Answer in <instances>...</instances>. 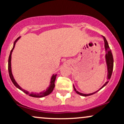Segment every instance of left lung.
<instances>
[{
    "label": "left lung",
    "mask_w": 124,
    "mask_h": 124,
    "mask_svg": "<svg viewBox=\"0 0 124 124\" xmlns=\"http://www.w3.org/2000/svg\"><path fill=\"white\" fill-rule=\"evenodd\" d=\"M103 39H104V46H105V48H106V62H107V68H108V79L107 81L105 83V84L103 85L102 87H101V89H100L99 90H100L101 89H102L103 87H104L107 84H108V82H109L110 78H111L112 74V72H113V55H112V53L111 50L110 49L109 45H108V43L107 42V40H106V38L104 37H103ZM73 88L74 91H76V93H77L78 94L81 95L82 96H90L91 95L95 94V93H97L98 91H96L94 93H91V94H82V93H81L78 92V91L76 90V88L74 87V86H73Z\"/></svg>",
    "instance_id": "8db88e82"
}]
</instances>
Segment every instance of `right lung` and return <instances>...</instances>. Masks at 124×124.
Returning <instances> with one entry per match:
<instances>
[{
	"mask_svg": "<svg viewBox=\"0 0 124 124\" xmlns=\"http://www.w3.org/2000/svg\"><path fill=\"white\" fill-rule=\"evenodd\" d=\"M20 38V37H18L16 39V40L14 42V44H13V47L12 50L11 51V52H10V55L9 56V59H8V72H9V77L11 78L12 82H13V84H14V85L16 86V87H17L18 89H19L20 90H21V91H23V93H25V94H29V93L28 91H26V90H24L22 89V88L20 87V86L18 85L17 84V82L15 81V79L13 78L12 73V71H11V55H12V51L13 49L15 48V44H16V42L17 41V40ZM56 75H53L51 78V82H50V85L49 86V87H48V89H47V90L46 91H43L42 93H39V94H34V93H31L29 95L32 96V97H35V98H41L43 97V96H45L48 95L50 94V93H52V91H53L54 88L55 87V81L56 79Z\"/></svg>",
	"mask_w": 124,
	"mask_h": 124,
	"instance_id": "right-lung-1",
	"label": "right lung"
}]
</instances>
